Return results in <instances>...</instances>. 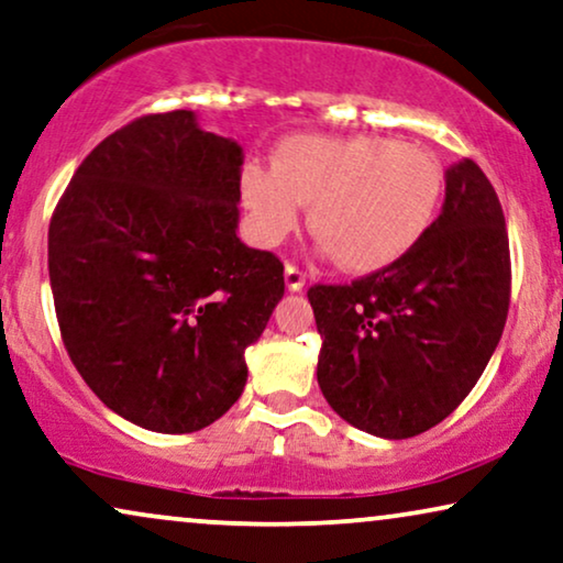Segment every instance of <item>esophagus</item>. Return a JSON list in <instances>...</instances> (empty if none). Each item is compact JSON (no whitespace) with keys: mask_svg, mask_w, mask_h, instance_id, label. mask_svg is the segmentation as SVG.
I'll list each match as a JSON object with an SVG mask.
<instances>
[{"mask_svg":"<svg viewBox=\"0 0 563 563\" xmlns=\"http://www.w3.org/2000/svg\"><path fill=\"white\" fill-rule=\"evenodd\" d=\"M306 286V275L296 265H286V288L290 294H298Z\"/></svg>","mask_w":563,"mask_h":563,"instance_id":"obj_1","label":"esophagus"}]
</instances>
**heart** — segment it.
<instances>
[{
  "mask_svg": "<svg viewBox=\"0 0 563 563\" xmlns=\"http://www.w3.org/2000/svg\"><path fill=\"white\" fill-rule=\"evenodd\" d=\"M440 195L438 159L386 136H294L275 148L273 167L242 169L254 242L277 246L309 206L321 252L355 275L407 257L430 229Z\"/></svg>",
  "mask_w": 563,
  "mask_h": 563,
  "instance_id": "obj_1",
  "label": "heart"
}]
</instances>
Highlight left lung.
I'll return each mask as SVG.
<instances>
[{
	"label": "left lung",
	"instance_id": "1",
	"mask_svg": "<svg viewBox=\"0 0 563 563\" xmlns=\"http://www.w3.org/2000/svg\"><path fill=\"white\" fill-rule=\"evenodd\" d=\"M317 378L357 430L404 440L466 399L497 350L509 309V242L478 164L445 169V203L391 267L352 286H313Z\"/></svg>",
	"mask_w": 563,
	"mask_h": 563
}]
</instances>
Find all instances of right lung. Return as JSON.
<instances>
[{"instance_id": "obj_1", "label": "right lung", "mask_w": 563, "mask_h": 563, "mask_svg": "<svg viewBox=\"0 0 563 563\" xmlns=\"http://www.w3.org/2000/svg\"><path fill=\"white\" fill-rule=\"evenodd\" d=\"M244 148L192 110L133 120L74 172L48 229L66 350L104 407L198 432L246 386L244 350L283 298V262L236 236Z\"/></svg>"}]
</instances>
